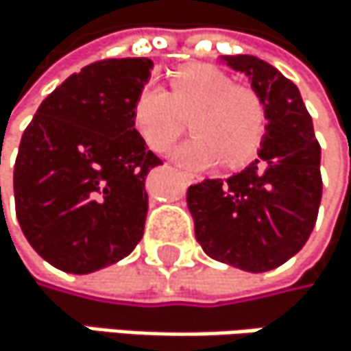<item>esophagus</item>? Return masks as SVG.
I'll list each match as a JSON object with an SVG mask.
<instances>
[{
  "mask_svg": "<svg viewBox=\"0 0 351 351\" xmlns=\"http://www.w3.org/2000/svg\"><path fill=\"white\" fill-rule=\"evenodd\" d=\"M185 179H187V181H189V183H191V181H193V179H195V177H193V174H187V172H185Z\"/></svg>",
  "mask_w": 351,
  "mask_h": 351,
  "instance_id": "esophagus-1",
  "label": "esophagus"
}]
</instances>
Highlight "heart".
I'll list each match as a JSON object with an SVG mask.
<instances>
[{"mask_svg":"<svg viewBox=\"0 0 351 351\" xmlns=\"http://www.w3.org/2000/svg\"><path fill=\"white\" fill-rule=\"evenodd\" d=\"M191 116L193 137L172 152L187 168H208L224 160L227 166L247 162L262 143L266 108L262 97L210 64H193L170 77V93L145 85L133 104V122L156 152L172 147Z\"/></svg>","mask_w":351,"mask_h":351,"instance_id":"heart-1","label":"heart"}]
</instances>
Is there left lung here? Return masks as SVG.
I'll list each match as a JSON object with an SVG mask.
<instances>
[{
  "instance_id": "left-lung-1",
  "label": "left lung",
  "mask_w": 351,
  "mask_h": 351,
  "mask_svg": "<svg viewBox=\"0 0 351 351\" xmlns=\"http://www.w3.org/2000/svg\"><path fill=\"white\" fill-rule=\"evenodd\" d=\"M222 62L252 81L266 108L258 158L229 179H206L187 189L202 250L247 272L285 264L308 241L322 197L320 145L300 89L256 56Z\"/></svg>"
}]
</instances>
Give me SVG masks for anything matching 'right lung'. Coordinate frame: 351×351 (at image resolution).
I'll return each instance as SVG.
<instances>
[{
  "instance_id": "obj_1",
  "label": "right lung",
  "mask_w": 351,
  "mask_h": 351,
  "mask_svg": "<svg viewBox=\"0 0 351 351\" xmlns=\"http://www.w3.org/2000/svg\"><path fill=\"white\" fill-rule=\"evenodd\" d=\"M152 68L147 58L85 66L41 101L20 139L14 164L20 229L64 272L106 268L143 237L145 177L162 160L135 129L133 104Z\"/></svg>"
}]
</instances>
